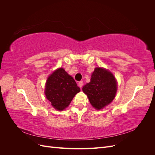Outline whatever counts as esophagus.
Masks as SVG:
<instances>
[{
  "label": "esophagus",
  "mask_w": 155,
  "mask_h": 155,
  "mask_svg": "<svg viewBox=\"0 0 155 155\" xmlns=\"http://www.w3.org/2000/svg\"><path fill=\"white\" fill-rule=\"evenodd\" d=\"M78 85H79V87L81 88L83 87V81H80L78 83Z\"/></svg>",
  "instance_id": "1"
}]
</instances>
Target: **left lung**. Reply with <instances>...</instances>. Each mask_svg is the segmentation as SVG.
Listing matches in <instances>:
<instances>
[{
	"mask_svg": "<svg viewBox=\"0 0 155 155\" xmlns=\"http://www.w3.org/2000/svg\"><path fill=\"white\" fill-rule=\"evenodd\" d=\"M91 104L100 110L109 105L115 97L117 83L113 74L102 68H96L91 82L83 87Z\"/></svg>",
	"mask_w": 155,
	"mask_h": 155,
	"instance_id": "left-lung-1",
	"label": "left lung"
}]
</instances>
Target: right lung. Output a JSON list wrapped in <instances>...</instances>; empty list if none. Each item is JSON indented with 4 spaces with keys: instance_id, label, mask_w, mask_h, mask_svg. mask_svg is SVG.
Wrapping results in <instances>:
<instances>
[{
    "instance_id": "right-lung-1",
    "label": "right lung",
    "mask_w": 155,
    "mask_h": 155,
    "mask_svg": "<svg viewBox=\"0 0 155 155\" xmlns=\"http://www.w3.org/2000/svg\"><path fill=\"white\" fill-rule=\"evenodd\" d=\"M80 91L74 78L60 68L48 77L46 83L45 95L55 109L63 110L73 97Z\"/></svg>"
}]
</instances>
